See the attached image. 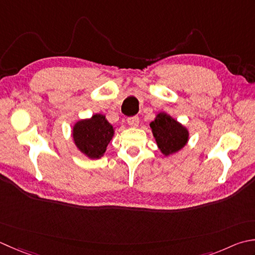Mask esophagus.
Returning <instances> with one entry per match:
<instances>
[{
	"instance_id": "1",
	"label": "esophagus",
	"mask_w": 255,
	"mask_h": 255,
	"mask_svg": "<svg viewBox=\"0 0 255 255\" xmlns=\"http://www.w3.org/2000/svg\"><path fill=\"white\" fill-rule=\"evenodd\" d=\"M127 123L129 126L131 127H137L139 125V118L138 116H132V117H128L127 119Z\"/></svg>"
}]
</instances>
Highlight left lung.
<instances>
[{
    "label": "left lung",
    "mask_w": 255,
    "mask_h": 255,
    "mask_svg": "<svg viewBox=\"0 0 255 255\" xmlns=\"http://www.w3.org/2000/svg\"><path fill=\"white\" fill-rule=\"evenodd\" d=\"M150 127L159 149L166 156L180 150L188 141L187 129L164 113L157 115Z\"/></svg>",
    "instance_id": "left-lung-1"
}]
</instances>
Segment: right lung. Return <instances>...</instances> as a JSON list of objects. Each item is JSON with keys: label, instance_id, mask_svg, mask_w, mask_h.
Here are the masks:
<instances>
[{"label": "right lung", "instance_id": "1", "mask_svg": "<svg viewBox=\"0 0 255 255\" xmlns=\"http://www.w3.org/2000/svg\"><path fill=\"white\" fill-rule=\"evenodd\" d=\"M113 136V126L101 114L78 122L73 129V138L77 148L93 159L103 156Z\"/></svg>", "mask_w": 255, "mask_h": 255}]
</instances>
